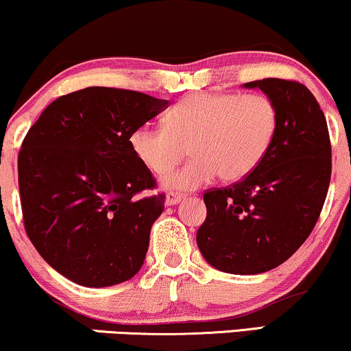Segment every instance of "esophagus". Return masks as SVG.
<instances>
[{"instance_id": "1", "label": "esophagus", "mask_w": 351, "mask_h": 351, "mask_svg": "<svg viewBox=\"0 0 351 351\" xmlns=\"http://www.w3.org/2000/svg\"><path fill=\"white\" fill-rule=\"evenodd\" d=\"M183 199H184V195H180V193H168V195H167V204H168V206H175V204H180Z\"/></svg>"}]
</instances>
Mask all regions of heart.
<instances>
[{"label": "heart", "mask_w": 351, "mask_h": 351, "mask_svg": "<svg viewBox=\"0 0 351 351\" xmlns=\"http://www.w3.org/2000/svg\"><path fill=\"white\" fill-rule=\"evenodd\" d=\"M167 127L142 125L132 134L136 158L162 175L175 168L191 147L195 158L162 180L167 189H196L217 175L224 181L247 176L271 147L277 108L263 94L201 92L180 100L165 119Z\"/></svg>", "instance_id": "b5f03b06"}]
</instances>
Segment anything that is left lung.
Listing matches in <instances>:
<instances>
[{
  "label": "left lung",
  "mask_w": 351,
  "mask_h": 351,
  "mask_svg": "<svg viewBox=\"0 0 351 351\" xmlns=\"http://www.w3.org/2000/svg\"><path fill=\"white\" fill-rule=\"evenodd\" d=\"M243 87L272 100L276 135L251 175L204 193L208 215L196 243L217 271L254 276L285 263L310 236L327 198L332 148L327 120L307 87L284 79Z\"/></svg>",
  "instance_id": "obj_1"
}]
</instances>
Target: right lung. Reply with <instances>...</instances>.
<instances>
[{"label":"right lung","mask_w":351,"mask_h":351,"mask_svg":"<svg viewBox=\"0 0 351 351\" xmlns=\"http://www.w3.org/2000/svg\"><path fill=\"white\" fill-rule=\"evenodd\" d=\"M170 106L135 90L87 87L56 99L18 156L24 228L41 257L84 287H108L142 269L165 195L130 136Z\"/></svg>","instance_id":"1"}]
</instances>
